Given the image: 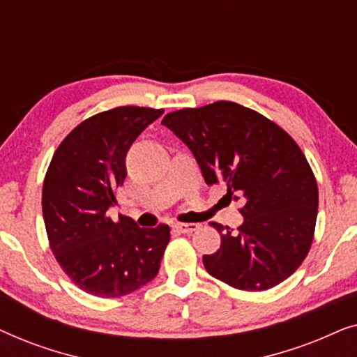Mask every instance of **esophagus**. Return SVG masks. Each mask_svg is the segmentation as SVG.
Instances as JSON below:
<instances>
[{
	"label": "esophagus",
	"mask_w": 357,
	"mask_h": 357,
	"mask_svg": "<svg viewBox=\"0 0 357 357\" xmlns=\"http://www.w3.org/2000/svg\"><path fill=\"white\" fill-rule=\"evenodd\" d=\"M174 229L178 232H183V234H192L198 229V224H193V222H177L174 224Z\"/></svg>",
	"instance_id": "obj_1"
}]
</instances>
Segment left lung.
I'll list each match as a JSON object with an SVG mask.
<instances>
[{
	"label": "left lung",
	"mask_w": 357,
	"mask_h": 357,
	"mask_svg": "<svg viewBox=\"0 0 357 357\" xmlns=\"http://www.w3.org/2000/svg\"><path fill=\"white\" fill-rule=\"evenodd\" d=\"M192 151L204 182H224L241 198L242 226L218 222L221 248L203 255L209 275L242 291H266L287 280L314 241L319 188L304 153L275 121L241 104L219 100L164 116Z\"/></svg>",
	"instance_id": "obj_1"
}]
</instances>
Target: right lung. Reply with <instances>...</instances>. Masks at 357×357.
<instances>
[{
  "label": "right lung",
  "mask_w": 357,
  "mask_h": 357,
  "mask_svg": "<svg viewBox=\"0 0 357 357\" xmlns=\"http://www.w3.org/2000/svg\"><path fill=\"white\" fill-rule=\"evenodd\" d=\"M164 114L116 107L76 126L53 154L42 188L50 248L68 278L87 294L121 297L159 273L170 227L143 229L131 218L112 221L115 190L126 177V153L146 126Z\"/></svg>",
  "instance_id": "obj_1"
}]
</instances>
